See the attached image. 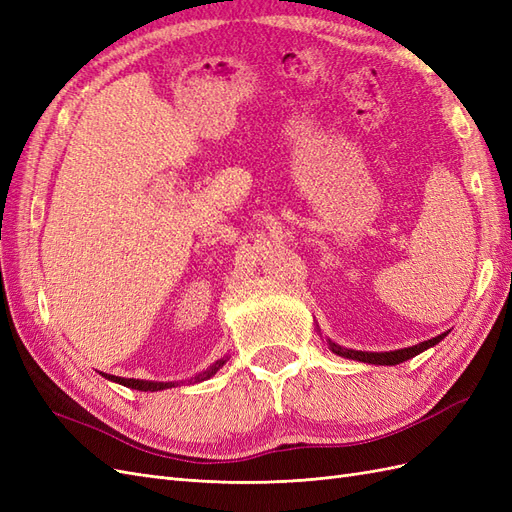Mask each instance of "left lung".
<instances>
[{
    "label": "left lung",
    "mask_w": 512,
    "mask_h": 512,
    "mask_svg": "<svg viewBox=\"0 0 512 512\" xmlns=\"http://www.w3.org/2000/svg\"><path fill=\"white\" fill-rule=\"evenodd\" d=\"M444 335H446V333H442V335H438V337H433V339H427V342H421V344H416V346H412V348L393 350V352L348 350V348H342V346L333 344L331 339H329V348H331L335 354L346 356V359H352V361H363V363H371V365H399V363H404V361L412 359V356L421 354L423 350H427V348H431V346H436V344L440 342V339H444Z\"/></svg>",
    "instance_id": "8db88e82"
}]
</instances>
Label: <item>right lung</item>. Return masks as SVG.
Listing matches in <instances>:
<instances>
[{
    "label": "right lung",
    "instance_id": "1",
    "mask_svg": "<svg viewBox=\"0 0 512 512\" xmlns=\"http://www.w3.org/2000/svg\"><path fill=\"white\" fill-rule=\"evenodd\" d=\"M226 361L224 359H220L218 363L215 365H211V369H207V371H203V374L200 376H196L194 380L196 382H200V380H207V378H211L215 371H218L222 365H224ZM104 378H108V380H113V382H119V384H123V386H128V389H136V391H162V389H170V386H175L173 382H149V380H134V378H117V376H106L104 374Z\"/></svg>",
    "mask_w": 512,
    "mask_h": 512
}]
</instances>
